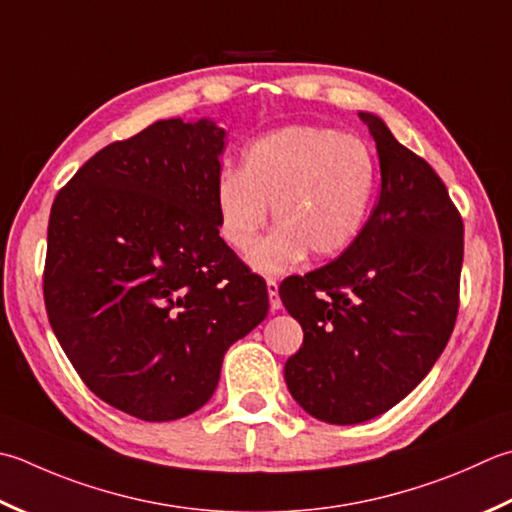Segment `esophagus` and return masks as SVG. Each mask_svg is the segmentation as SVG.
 Listing matches in <instances>:
<instances>
[{
	"instance_id": "esophagus-1",
	"label": "esophagus",
	"mask_w": 512,
	"mask_h": 512,
	"mask_svg": "<svg viewBox=\"0 0 512 512\" xmlns=\"http://www.w3.org/2000/svg\"><path fill=\"white\" fill-rule=\"evenodd\" d=\"M266 288H268L270 310H279V308H282V299H279V284L275 282V279H266Z\"/></svg>"
}]
</instances>
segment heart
Returning a JSON list of instances; mask_svg holds the SVG:
<instances>
[{"label":"heart","mask_w":512,"mask_h":512,"mask_svg":"<svg viewBox=\"0 0 512 512\" xmlns=\"http://www.w3.org/2000/svg\"><path fill=\"white\" fill-rule=\"evenodd\" d=\"M379 184V166L362 139L335 128L288 126L242 150L237 173L215 186L219 237L248 253L270 208L273 233L255 248L253 266L279 275L310 253H344L362 233Z\"/></svg>","instance_id":"b5f03b06"}]
</instances>
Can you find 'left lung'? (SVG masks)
Wrapping results in <instances>:
<instances>
[{
    "instance_id": "1",
    "label": "left lung",
    "mask_w": 512,
    "mask_h": 512,
    "mask_svg": "<svg viewBox=\"0 0 512 512\" xmlns=\"http://www.w3.org/2000/svg\"><path fill=\"white\" fill-rule=\"evenodd\" d=\"M359 117L382 170L373 213L337 259L279 286L304 330L286 386L328 424L382 415L428 375L453 335L464 262V222L442 179L382 119Z\"/></svg>"
}]
</instances>
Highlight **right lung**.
<instances>
[{
	"instance_id": "obj_1",
	"label": "right lung",
	"mask_w": 512,
	"mask_h": 512,
	"mask_svg": "<svg viewBox=\"0 0 512 512\" xmlns=\"http://www.w3.org/2000/svg\"><path fill=\"white\" fill-rule=\"evenodd\" d=\"M224 137L162 119L95 153L50 208L48 322L82 382L144 422L202 408L268 313L266 282L219 237Z\"/></svg>"
}]
</instances>
